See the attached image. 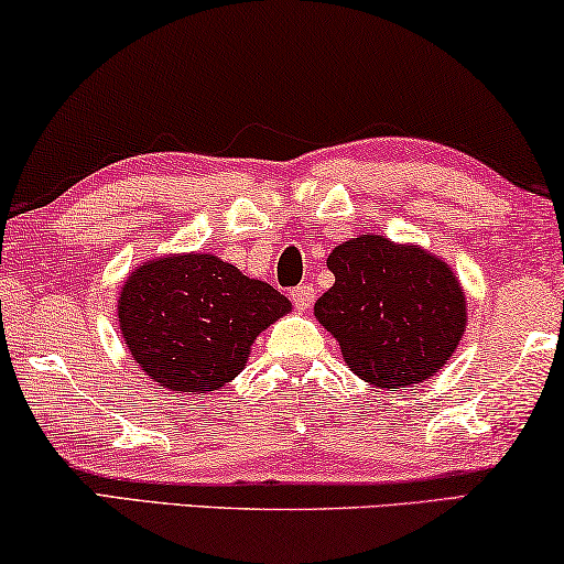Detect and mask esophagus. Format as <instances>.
I'll use <instances>...</instances> for the list:
<instances>
[{
	"label": "esophagus",
	"mask_w": 564,
	"mask_h": 564,
	"mask_svg": "<svg viewBox=\"0 0 564 564\" xmlns=\"http://www.w3.org/2000/svg\"><path fill=\"white\" fill-rule=\"evenodd\" d=\"M289 296L293 304H296V308H308L314 304V285H308V283L296 285V289H291Z\"/></svg>",
	"instance_id": "obj_1"
}]
</instances>
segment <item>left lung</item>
Listing matches in <instances>:
<instances>
[{"label": "left lung", "instance_id": "1", "mask_svg": "<svg viewBox=\"0 0 564 564\" xmlns=\"http://www.w3.org/2000/svg\"><path fill=\"white\" fill-rule=\"evenodd\" d=\"M335 285L314 316L345 362L378 388H409L440 372L465 335V291L444 260L419 245L360 235L329 252Z\"/></svg>", "mask_w": 564, "mask_h": 564}]
</instances>
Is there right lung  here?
I'll use <instances>...</instances> for the list:
<instances>
[{
	"mask_svg": "<svg viewBox=\"0 0 564 564\" xmlns=\"http://www.w3.org/2000/svg\"><path fill=\"white\" fill-rule=\"evenodd\" d=\"M291 312L271 283L217 256L188 252L142 263L120 291L127 350L173 393H209L237 378L260 332Z\"/></svg>",
	"mask_w": 564,
	"mask_h": 564,
	"instance_id": "obj_1",
	"label": "right lung"
}]
</instances>
